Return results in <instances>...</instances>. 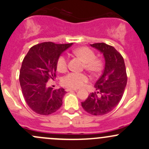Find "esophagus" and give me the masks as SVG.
Listing matches in <instances>:
<instances>
[{"label":"esophagus","mask_w":149,"mask_h":149,"mask_svg":"<svg viewBox=\"0 0 149 149\" xmlns=\"http://www.w3.org/2000/svg\"><path fill=\"white\" fill-rule=\"evenodd\" d=\"M66 91H77L78 89L76 88H66L65 89Z\"/></svg>","instance_id":"esophagus-1"}]
</instances>
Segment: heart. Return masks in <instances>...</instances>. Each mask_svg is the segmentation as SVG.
Wrapping results in <instances>:
<instances>
[{
    "mask_svg": "<svg viewBox=\"0 0 149 149\" xmlns=\"http://www.w3.org/2000/svg\"><path fill=\"white\" fill-rule=\"evenodd\" d=\"M76 56L81 57L85 61V67L92 73H98L103 66V61L99 58L95 57V53L88 47H81L73 51ZM57 69L63 72L68 67V58L65 55L62 54L57 60ZM89 80V76L86 73L70 72L64 76L62 79V84L70 88H78L82 87Z\"/></svg>",
    "mask_w": 149,
    "mask_h": 149,
    "instance_id": "b5f03b06",
    "label": "heart"
}]
</instances>
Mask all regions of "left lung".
<instances>
[{"label": "left lung", "mask_w": 149, "mask_h": 149, "mask_svg": "<svg viewBox=\"0 0 149 149\" xmlns=\"http://www.w3.org/2000/svg\"><path fill=\"white\" fill-rule=\"evenodd\" d=\"M91 46L103 53L106 63L102 75L95 84L96 92L90 93L86 100L81 102V106L91 115H105L121 100L127 84L126 66L123 56L114 47L104 43Z\"/></svg>", "instance_id": "obj_1"}]
</instances>
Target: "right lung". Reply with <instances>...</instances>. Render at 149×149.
<instances>
[{"instance_id": "right-lung-1", "label": "right lung", "mask_w": 149, "mask_h": 149, "mask_svg": "<svg viewBox=\"0 0 149 149\" xmlns=\"http://www.w3.org/2000/svg\"><path fill=\"white\" fill-rule=\"evenodd\" d=\"M44 42L31 47L22 62L19 81L25 101L32 111L48 116L62 106L63 88L48 87V81L56 77V64L61 54L72 46Z\"/></svg>"}]
</instances>
